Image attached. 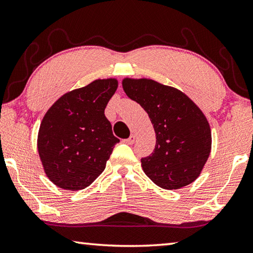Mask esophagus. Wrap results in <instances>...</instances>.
Instances as JSON below:
<instances>
[{
	"label": "esophagus",
	"instance_id": "34e87169",
	"mask_svg": "<svg viewBox=\"0 0 253 253\" xmlns=\"http://www.w3.org/2000/svg\"><path fill=\"white\" fill-rule=\"evenodd\" d=\"M124 142H125V144H127V145H132L135 142V136L134 135H131L129 138H127V139H124Z\"/></svg>",
	"mask_w": 253,
	"mask_h": 253
}]
</instances>
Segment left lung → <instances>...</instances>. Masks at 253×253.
<instances>
[{
	"mask_svg": "<svg viewBox=\"0 0 253 253\" xmlns=\"http://www.w3.org/2000/svg\"><path fill=\"white\" fill-rule=\"evenodd\" d=\"M123 88L148 114L156 132L153 153L141 158L142 170L164 189L194 182L211 150L209 123L182 91L148 79H124Z\"/></svg>",
	"mask_w": 253,
	"mask_h": 253,
	"instance_id": "left-lung-1",
	"label": "left lung"
}]
</instances>
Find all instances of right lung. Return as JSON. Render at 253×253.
Segmentation results:
<instances>
[{
  "label": "right lung",
  "mask_w": 253,
  "mask_h": 253,
  "mask_svg": "<svg viewBox=\"0 0 253 253\" xmlns=\"http://www.w3.org/2000/svg\"><path fill=\"white\" fill-rule=\"evenodd\" d=\"M117 86L115 79L96 80L64 94L45 114L38 149L54 185L72 191L85 189L104 171L119 142L104 114Z\"/></svg>",
  "instance_id": "obj_1"
}]
</instances>
